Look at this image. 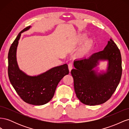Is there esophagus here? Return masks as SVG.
Segmentation results:
<instances>
[{
  "instance_id": "1",
  "label": "esophagus",
  "mask_w": 129,
  "mask_h": 129,
  "mask_svg": "<svg viewBox=\"0 0 129 129\" xmlns=\"http://www.w3.org/2000/svg\"><path fill=\"white\" fill-rule=\"evenodd\" d=\"M73 64H72V63H69V64H68V68H69V72H71V71H72V69H73Z\"/></svg>"
}]
</instances>
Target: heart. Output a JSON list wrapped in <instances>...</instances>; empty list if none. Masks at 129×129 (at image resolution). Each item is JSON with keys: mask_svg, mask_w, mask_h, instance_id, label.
I'll return each instance as SVG.
<instances>
[{"mask_svg": "<svg viewBox=\"0 0 129 129\" xmlns=\"http://www.w3.org/2000/svg\"><path fill=\"white\" fill-rule=\"evenodd\" d=\"M85 37L84 36H80L79 38V41H83L85 39ZM93 41L92 40H88L84 44V45L82 46V47L81 48L79 53V55L81 56H83L85 55H87L90 50L92 49L93 47Z\"/></svg>", "mask_w": 129, "mask_h": 129, "instance_id": "heart-1", "label": "heart"}]
</instances>
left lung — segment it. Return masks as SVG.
<instances>
[{
    "mask_svg": "<svg viewBox=\"0 0 129 129\" xmlns=\"http://www.w3.org/2000/svg\"><path fill=\"white\" fill-rule=\"evenodd\" d=\"M99 59H108L107 73L97 75L93 70ZM71 71L76 95L88 105L103 104L110 99L119 83L122 74V57L117 46L111 39L103 50L88 58L74 61Z\"/></svg>",
    "mask_w": 129,
    "mask_h": 129,
    "instance_id": "left-lung-1",
    "label": "left lung"
}]
</instances>
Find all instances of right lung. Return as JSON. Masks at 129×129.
Returning a JSON list of instances; mask_svg holds the SVG:
<instances>
[{
    "mask_svg": "<svg viewBox=\"0 0 129 129\" xmlns=\"http://www.w3.org/2000/svg\"><path fill=\"white\" fill-rule=\"evenodd\" d=\"M30 27L22 30L10 47L8 54V75L11 84L24 102L41 105L51 100L58 83L69 71L67 64L53 68L37 76H29L20 71L16 60L18 41L21 33L28 30Z\"/></svg>",
    "mask_w": 129,
    "mask_h": 129,
    "instance_id": "obj_1",
    "label": "right lung"
}]
</instances>
